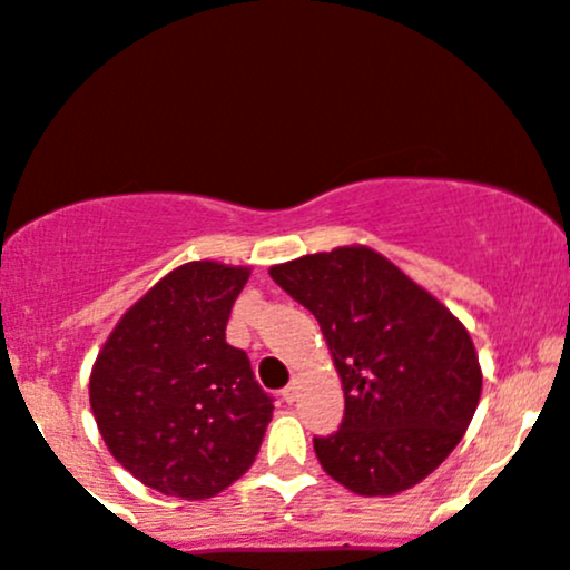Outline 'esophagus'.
Instances as JSON below:
<instances>
[{
	"mask_svg": "<svg viewBox=\"0 0 570 570\" xmlns=\"http://www.w3.org/2000/svg\"><path fill=\"white\" fill-rule=\"evenodd\" d=\"M297 390H299V386H297V379H292L289 384H286L284 390H281V397H284L286 403H295V400H297Z\"/></svg>",
	"mask_w": 570,
	"mask_h": 570,
	"instance_id": "34e87169",
	"label": "esophagus"
}]
</instances>
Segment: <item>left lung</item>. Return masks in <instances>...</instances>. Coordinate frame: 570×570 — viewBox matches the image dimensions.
<instances>
[{
    "mask_svg": "<svg viewBox=\"0 0 570 570\" xmlns=\"http://www.w3.org/2000/svg\"><path fill=\"white\" fill-rule=\"evenodd\" d=\"M316 316L343 381V422L316 435L324 471L356 495H395L435 471L476 414L471 335L438 299L365 246L275 265Z\"/></svg>",
    "mask_w": 570,
    "mask_h": 570,
    "instance_id": "1",
    "label": "left lung"
}]
</instances>
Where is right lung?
Masks as SVG:
<instances>
[{
	"instance_id": "1",
	"label": "right lung",
	"mask_w": 570,
	"mask_h": 570,
	"mask_svg": "<svg viewBox=\"0 0 570 570\" xmlns=\"http://www.w3.org/2000/svg\"><path fill=\"white\" fill-rule=\"evenodd\" d=\"M246 267L189 262L167 273L116 324L89 397L110 454L165 495L199 500L252 468L273 416L227 322Z\"/></svg>"
}]
</instances>
